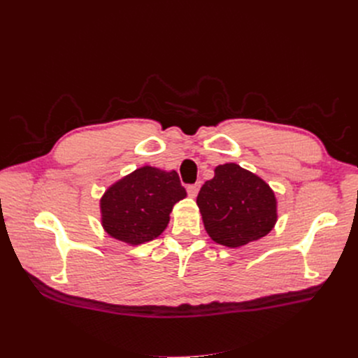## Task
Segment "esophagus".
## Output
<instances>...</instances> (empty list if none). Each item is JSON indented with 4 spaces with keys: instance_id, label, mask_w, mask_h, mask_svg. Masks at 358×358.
<instances>
[{
    "instance_id": "esophagus-1",
    "label": "esophagus",
    "mask_w": 358,
    "mask_h": 358,
    "mask_svg": "<svg viewBox=\"0 0 358 358\" xmlns=\"http://www.w3.org/2000/svg\"><path fill=\"white\" fill-rule=\"evenodd\" d=\"M199 189H200V184H199V182L192 184V185L187 187V193H189L190 197H196L197 193H199Z\"/></svg>"
}]
</instances>
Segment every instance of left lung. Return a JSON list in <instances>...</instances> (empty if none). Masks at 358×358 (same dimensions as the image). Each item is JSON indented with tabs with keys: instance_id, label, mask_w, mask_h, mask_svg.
Wrapping results in <instances>:
<instances>
[{
	"instance_id": "left-lung-1",
	"label": "left lung",
	"mask_w": 358,
	"mask_h": 358,
	"mask_svg": "<svg viewBox=\"0 0 358 358\" xmlns=\"http://www.w3.org/2000/svg\"><path fill=\"white\" fill-rule=\"evenodd\" d=\"M197 206L210 238L242 247L266 236L277 220V201L267 182L236 164L219 165L199 192Z\"/></svg>"
}]
</instances>
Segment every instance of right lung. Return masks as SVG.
I'll return each mask as SVG.
<instances>
[{
  "label": "right lung",
  "instance_id": "1",
  "mask_svg": "<svg viewBox=\"0 0 358 358\" xmlns=\"http://www.w3.org/2000/svg\"><path fill=\"white\" fill-rule=\"evenodd\" d=\"M187 196L176 171L142 166L113 184L101 199L106 232L131 245L159 236L173 206Z\"/></svg>",
  "mask_w": 358,
  "mask_h": 358
}]
</instances>
